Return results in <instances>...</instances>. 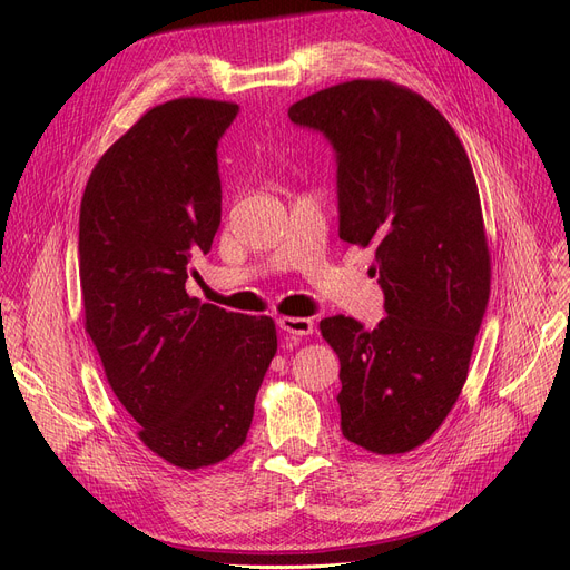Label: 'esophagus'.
<instances>
[{"instance_id": "34e87169", "label": "esophagus", "mask_w": 570, "mask_h": 570, "mask_svg": "<svg viewBox=\"0 0 570 570\" xmlns=\"http://www.w3.org/2000/svg\"><path fill=\"white\" fill-rule=\"evenodd\" d=\"M279 328L291 333V335H301V338H303V335H312L314 322L305 320V317H282Z\"/></svg>"}]
</instances>
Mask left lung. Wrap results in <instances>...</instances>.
Returning a JSON list of instances; mask_svg holds the SVG:
<instances>
[{
	"mask_svg": "<svg viewBox=\"0 0 570 570\" xmlns=\"http://www.w3.org/2000/svg\"><path fill=\"white\" fill-rule=\"evenodd\" d=\"M338 155L341 239L375 248L387 317L320 328L341 360V428L377 455L417 449L468 381L491 293V253L470 157L446 117L387 79H352L291 105Z\"/></svg>",
	"mask_w": 570,
	"mask_h": 570,
	"instance_id": "obj_1",
	"label": "left lung"
}]
</instances>
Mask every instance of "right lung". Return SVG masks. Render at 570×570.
<instances>
[{"label": "right lung", "mask_w": 570, "mask_h": 570, "mask_svg": "<svg viewBox=\"0 0 570 570\" xmlns=\"http://www.w3.org/2000/svg\"><path fill=\"white\" fill-rule=\"evenodd\" d=\"M239 105L176 98L147 110L94 166L79 210L83 328L138 439L180 470L235 453L277 326L187 296L220 225L216 147Z\"/></svg>", "instance_id": "add662e5"}]
</instances>
